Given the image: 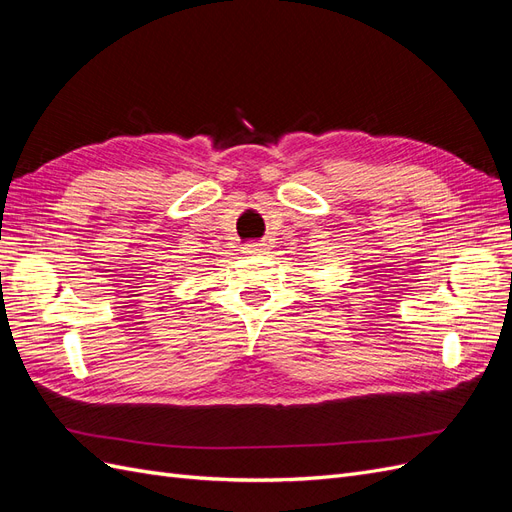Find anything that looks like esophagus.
I'll return each mask as SVG.
<instances>
[{"instance_id": "34e87169", "label": "esophagus", "mask_w": 512, "mask_h": 512, "mask_svg": "<svg viewBox=\"0 0 512 512\" xmlns=\"http://www.w3.org/2000/svg\"><path fill=\"white\" fill-rule=\"evenodd\" d=\"M265 250H267L265 243H250L243 247V254L245 256H260V254H265Z\"/></svg>"}]
</instances>
